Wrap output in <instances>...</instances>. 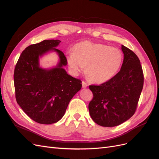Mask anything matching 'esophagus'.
Wrapping results in <instances>:
<instances>
[{
  "label": "esophagus",
  "mask_w": 159,
  "mask_h": 159,
  "mask_svg": "<svg viewBox=\"0 0 159 159\" xmlns=\"http://www.w3.org/2000/svg\"><path fill=\"white\" fill-rule=\"evenodd\" d=\"M88 85L87 84H86L85 82H84V81H82V88H88Z\"/></svg>",
  "instance_id": "obj_1"
}]
</instances>
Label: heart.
<instances>
[{"mask_svg": "<svg viewBox=\"0 0 159 159\" xmlns=\"http://www.w3.org/2000/svg\"><path fill=\"white\" fill-rule=\"evenodd\" d=\"M123 52L117 48L102 43L84 41L76 44L73 53L67 56L71 73L79 75L84 71L95 84L107 82L115 75L122 65Z\"/></svg>", "mask_w": 159, "mask_h": 159, "instance_id": "1", "label": "heart"}]
</instances>
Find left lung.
<instances>
[{
  "label": "left lung",
  "mask_w": 159,
  "mask_h": 159,
  "mask_svg": "<svg viewBox=\"0 0 159 159\" xmlns=\"http://www.w3.org/2000/svg\"><path fill=\"white\" fill-rule=\"evenodd\" d=\"M124 58L121 70L99 85H89L93 98L89 104L90 116L102 127L119 125L134 115L143 87L142 67L137 56L121 45Z\"/></svg>",
  "instance_id": "8db88e82"
}]
</instances>
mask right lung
<instances>
[{"mask_svg": "<svg viewBox=\"0 0 159 159\" xmlns=\"http://www.w3.org/2000/svg\"><path fill=\"white\" fill-rule=\"evenodd\" d=\"M59 40H45L26 48L17 61L14 83L17 103L34 121L52 124L63 117L72 98L81 88L80 80L68 74L63 68L68 64L64 53L56 48ZM59 57L56 66L44 69L39 58L48 52Z\"/></svg>", "mask_w": 159, "mask_h": 159, "instance_id": "obj_1", "label": "right lung"}]
</instances>
